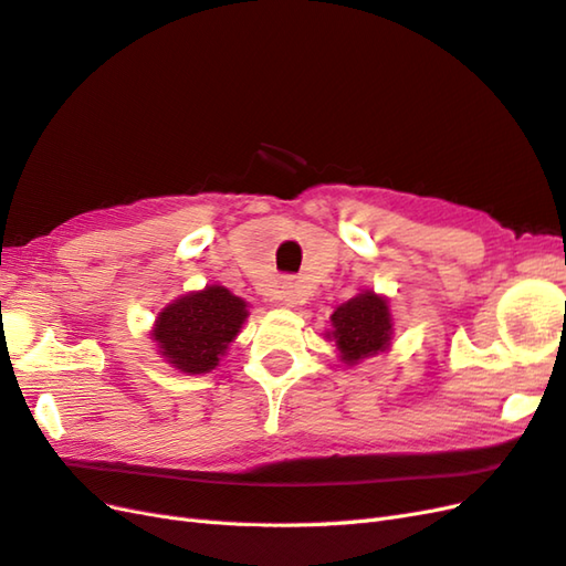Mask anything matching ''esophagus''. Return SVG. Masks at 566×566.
Segmentation results:
<instances>
[{"mask_svg": "<svg viewBox=\"0 0 566 566\" xmlns=\"http://www.w3.org/2000/svg\"><path fill=\"white\" fill-rule=\"evenodd\" d=\"M277 298L284 303L286 308H294L301 294H298V284L294 280H282L277 286Z\"/></svg>", "mask_w": 566, "mask_h": 566, "instance_id": "1", "label": "esophagus"}]
</instances>
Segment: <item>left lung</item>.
I'll list each match as a JSON object with an SVG mask.
<instances>
[{"mask_svg": "<svg viewBox=\"0 0 566 566\" xmlns=\"http://www.w3.org/2000/svg\"><path fill=\"white\" fill-rule=\"evenodd\" d=\"M332 327L325 332L335 342V352L342 364L358 366L366 358L389 349L395 335V317L387 296L373 289H358V294L329 315Z\"/></svg>", "mask_w": 566, "mask_h": 566, "instance_id": "8db88e82", "label": "left lung"}]
</instances>
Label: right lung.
Returning a JSON list of instances; mask_svg holds the SVG:
<instances>
[{
    "instance_id": "obj_1",
    "label": "right lung",
    "mask_w": 566,
    "mask_h": 566,
    "mask_svg": "<svg viewBox=\"0 0 566 566\" xmlns=\"http://www.w3.org/2000/svg\"><path fill=\"white\" fill-rule=\"evenodd\" d=\"M245 317L249 303L222 284H208L167 303L155 317L150 339L174 370L206 375L220 366Z\"/></svg>"
}]
</instances>
